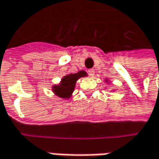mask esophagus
Wrapping results in <instances>:
<instances>
[{"label": "esophagus", "instance_id": "esophagus-1", "mask_svg": "<svg viewBox=\"0 0 159 159\" xmlns=\"http://www.w3.org/2000/svg\"><path fill=\"white\" fill-rule=\"evenodd\" d=\"M88 73H89V75L93 77L94 76V74H95V71H94V69H90V70H88Z\"/></svg>", "mask_w": 159, "mask_h": 159}]
</instances>
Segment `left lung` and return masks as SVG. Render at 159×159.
I'll list each match as a JSON object with an SVG mask.
<instances>
[{"mask_svg":"<svg viewBox=\"0 0 159 159\" xmlns=\"http://www.w3.org/2000/svg\"><path fill=\"white\" fill-rule=\"evenodd\" d=\"M105 82H106L107 84H110V81L108 80V78H106V79H105ZM113 91H114V90H113Z\"/></svg>","mask_w":159,"mask_h":159,"instance_id":"obj_1","label":"left lung"}]
</instances>
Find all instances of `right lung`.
Masks as SVG:
<instances>
[{
    "label": "right lung",
    "instance_id": "right-lung-1",
    "mask_svg": "<svg viewBox=\"0 0 159 159\" xmlns=\"http://www.w3.org/2000/svg\"><path fill=\"white\" fill-rule=\"evenodd\" d=\"M85 76H88V74L84 70H81L75 74H67L61 78V81L58 84L52 85V92L61 99L69 100L75 91L76 81L81 77Z\"/></svg>",
    "mask_w": 159,
    "mask_h": 159
}]
</instances>
